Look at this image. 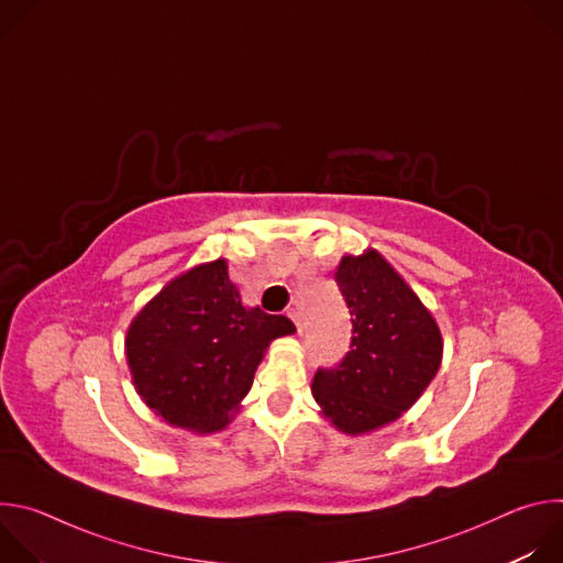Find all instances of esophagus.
<instances>
[{"label": "esophagus", "instance_id": "34e87169", "mask_svg": "<svg viewBox=\"0 0 563 563\" xmlns=\"http://www.w3.org/2000/svg\"><path fill=\"white\" fill-rule=\"evenodd\" d=\"M287 316L294 320V325H296V330L298 332H302V316H300V311L296 309V307H291L289 311H287Z\"/></svg>", "mask_w": 563, "mask_h": 563}]
</instances>
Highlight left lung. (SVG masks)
<instances>
[{
  "label": "left lung",
  "instance_id": "1",
  "mask_svg": "<svg viewBox=\"0 0 563 563\" xmlns=\"http://www.w3.org/2000/svg\"><path fill=\"white\" fill-rule=\"evenodd\" d=\"M334 280L352 313L350 352L313 374L311 394L341 432H374L408 412L443 356L434 316L376 252L343 256Z\"/></svg>",
  "mask_w": 563,
  "mask_h": 563
}]
</instances>
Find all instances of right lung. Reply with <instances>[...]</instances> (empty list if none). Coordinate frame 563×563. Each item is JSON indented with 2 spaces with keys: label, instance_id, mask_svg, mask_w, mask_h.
<instances>
[{
  "label": "right lung",
  "instance_id": "add662e5",
  "mask_svg": "<svg viewBox=\"0 0 563 563\" xmlns=\"http://www.w3.org/2000/svg\"><path fill=\"white\" fill-rule=\"evenodd\" d=\"M218 258L180 274L131 320L126 361L144 404L169 426L211 434L233 419L287 316L245 307Z\"/></svg>",
  "mask_w": 563,
  "mask_h": 563
}]
</instances>
